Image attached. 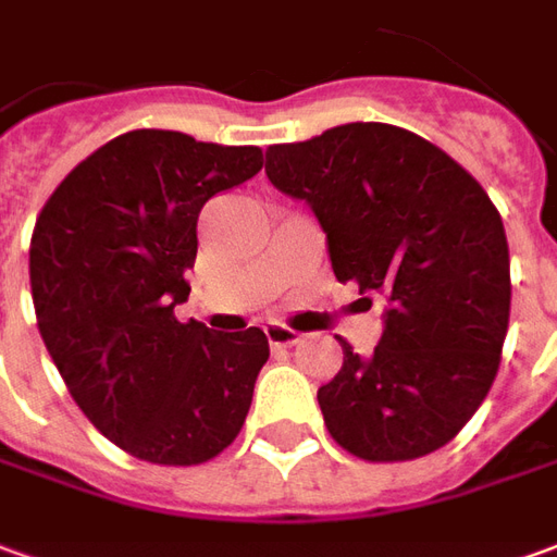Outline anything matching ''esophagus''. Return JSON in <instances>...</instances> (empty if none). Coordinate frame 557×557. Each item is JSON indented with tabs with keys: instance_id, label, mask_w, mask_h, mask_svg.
<instances>
[{
	"instance_id": "34e87169",
	"label": "esophagus",
	"mask_w": 557,
	"mask_h": 557,
	"mask_svg": "<svg viewBox=\"0 0 557 557\" xmlns=\"http://www.w3.org/2000/svg\"><path fill=\"white\" fill-rule=\"evenodd\" d=\"M265 337L271 346H295L301 341V334L295 332V329H286V325H280V322H268L265 325Z\"/></svg>"
}]
</instances>
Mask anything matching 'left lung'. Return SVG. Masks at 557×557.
Listing matches in <instances>:
<instances>
[{
	"instance_id": "8db88e82",
	"label": "left lung",
	"mask_w": 557,
	"mask_h": 557,
	"mask_svg": "<svg viewBox=\"0 0 557 557\" xmlns=\"http://www.w3.org/2000/svg\"><path fill=\"white\" fill-rule=\"evenodd\" d=\"M265 159L268 181L317 213L334 277L386 307L368 359L337 337L344 368L317 392L329 434L364 461L446 446L488 395L507 337L509 250L492 198L388 123L274 144Z\"/></svg>"
}]
</instances>
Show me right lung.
<instances>
[{"label": "right lung", "mask_w": 557, "mask_h": 557, "mask_svg": "<svg viewBox=\"0 0 557 557\" xmlns=\"http://www.w3.org/2000/svg\"><path fill=\"white\" fill-rule=\"evenodd\" d=\"M259 169V147L135 129L72 169L35 220L41 341L84 416L141 461L201 465L247 419L265 332L213 334L174 307L189 298L205 201Z\"/></svg>", "instance_id": "1"}]
</instances>
